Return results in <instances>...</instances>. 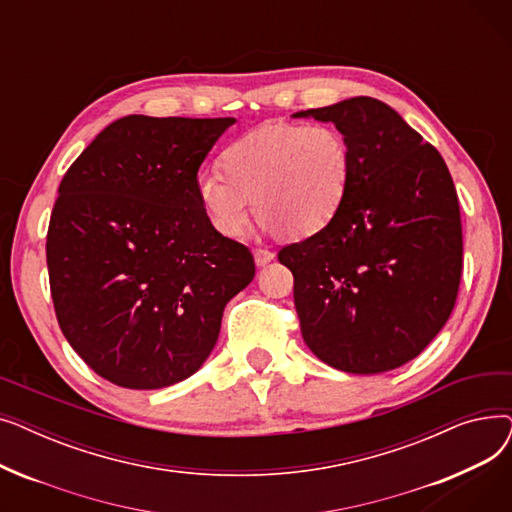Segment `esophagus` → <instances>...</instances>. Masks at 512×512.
Returning a JSON list of instances; mask_svg holds the SVG:
<instances>
[{
    "label": "esophagus",
    "mask_w": 512,
    "mask_h": 512,
    "mask_svg": "<svg viewBox=\"0 0 512 512\" xmlns=\"http://www.w3.org/2000/svg\"><path fill=\"white\" fill-rule=\"evenodd\" d=\"M253 257H255V263H257L259 267H263V265H267L270 261H274L276 253L270 251V249H255V251H253Z\"/></svg>",
    "instance_id": "obj_1"
}]
</instances>
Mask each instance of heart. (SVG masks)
<instances>
[{"label": "heart", "mask_w": 512, "mask_h": 512, "mask_svg": "<svg viewBox=\"0 0 512 512\" xmlns=\"http://www.w3.org/2000/svg\"><path fill=\"white\" fill-rule=\"evenodd\" d=\"M220 172L197 178V199L209 224L238 236L251 213L261 224L305 238L324 230L340 211L353 176L351 147L332 124H263L230 143Z\"/></svg>", "instance_id": "heart-1"}]
</instances>
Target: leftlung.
<instances>
[{
	"label": "left lung",
	"mask_w": 512,
	"mask_h": 512,
	"mask_svg": "<svg viewBox=\"0 0 512 512\" xmlns=\"http://www.w3.org/2000/svg\"><path fill=\"white\" fill-rule=\"evenodd\" d=\"M332 122L353 176L336 218L278 253L311 353L373 375L415 359L448 321L463 270L461 209L436 147L373 97L297 112Z\"/></svg>",
	"instance_id": "left-lung-1"
}]
</instances>
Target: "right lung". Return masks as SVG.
Returning a JSON list of instances; mask_svg holds the SVG:
<instances>
[{
	"instance_id": "right-lung-1",
	"label": "right lung",
	"mask_w": 512,
	"mask_h": 512,
	"mask_svg": "<svg viewBox=\"0 0 512 512\" xmlns=\"http://www.w3.org/2000/svg\"><path fill=\"white\" fill-rule=\"evenodd\" d=\"M234 118L126 116L62 178L47 230L58 324L97 375L157 390L193 375L226 303L255 276L251 251L215 230L197 174Z\"/></svg>"
}]
</instances>
